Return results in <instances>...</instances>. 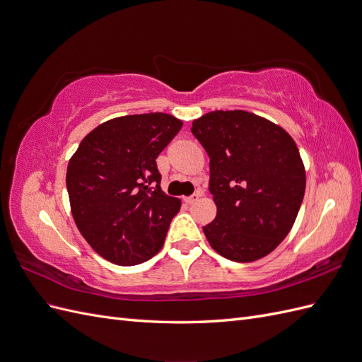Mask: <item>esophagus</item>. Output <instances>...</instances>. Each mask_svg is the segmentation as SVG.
<instances>
[{"label":"esophagus","instance_id":"1","mask_svg":"<svg viewBox=\"0 0 362 362\" xmlns=\"http://www.w3.org/2000/svg\"><path fill=\"white\" fill-rule=\"evenodd\" d=\"M201 198V192H196V193H193V194H190V196H185L184 198V202L185 204H189V205H192V204H194L196 201H198Z\"/></svg>","mask_w":362,"mask_h":362}]
</instances>
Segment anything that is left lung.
Here are the masks:
<instances>
[{"mask_svg":"<svg viewBox=\"0 0 362 362\" xmlns=\"http://www.w3.org/2000/svg\"><path fill=\"white\" fill-rule=\"evenodd\" d=\"M210 157L216 218L204 234L222 257L250 262L275 249L299 213L305 168L286 129L254 113L217 110L193 120Z\"/></svg>","mask_w":362,"mask_h":362,"instance_id":"1","label":"left lung"}]
</instances>
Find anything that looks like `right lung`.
Here are the masks:
<instances>
[{
  "label": "right lung",
  "instance_id": "1",
  "mask_svg": "<svg viewBox=\"0 0 362 362\" xmlns=\"http://www.w3.org/2000/svg\"><path fill=\"white\" fill-rule=\"evenodd\" d=\"M181 127L166 113L115 117L90 131L69 160L74 221L107 261L136 266L163 247L181 201L161 190L156 158Z\"/></svg>",
  "mask_w": 362,
  "mask_h": 362
}]
</instances>
